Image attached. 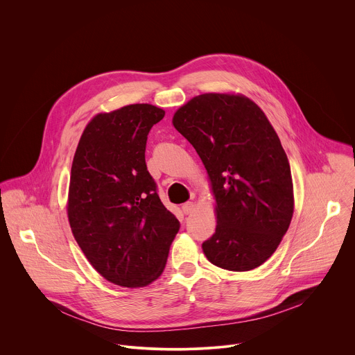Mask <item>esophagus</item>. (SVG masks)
Masks as SVG:
<instances>
[{
	"mask_svg": "<svg viewBox=\"0 0 355 355\" xmlns=\"http://www.w3.org/2000/svg\"><path fill=\"white\" fill-rule=\"evenodd\" d=\"M181 209H182V212H184L185 215H189V214H192V212H193V209H195V204H193V202L188 200V202H185V204H182Z\"/></svg>",
	"mask_w": 355,
	"mask_h": 355,
	"instance_id": "obj_1",
	"label": "esophagus"
}]
</instances>
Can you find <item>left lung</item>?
Segmentation results:
<instances>
[{"instance_id": "8db88e82", "label": "left lung", "mask_w": 355, "mask_h": 355, "mask_svg": "<svg viewBox=\"0 0 355 355\" xmlns=\"http://www.w3.org/2000/svg\"><path fill=\"white\" fill-rule=\"evenodd\" d=\"M173 125L196 150L216 199V230L202 243L207 259L229 271L260 267L293 214L291 167L274 128L252 101L229 94L192 98Z\"/></svg>"}]
</instances>
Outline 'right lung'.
Listing matches in <instances>:
<instances>
[{
	"instance_id": "1",
	"label": "right lung",
	"mask_w": 355,
	"mask_h": 355,
	"mask_svg": "<svg viewBox=\"0 0 355 355\" xmlns=\"http://www.w3.org/2000/svg\"><path fill=\"white\" fill-rule=\"evenodd\" d=\"M164 115L148 104L99 114L74 155L67 208L71 232L91 266L121 286L157 279L180 230L144 159L147 135Z\"/></svg>"
}]
</instances>
